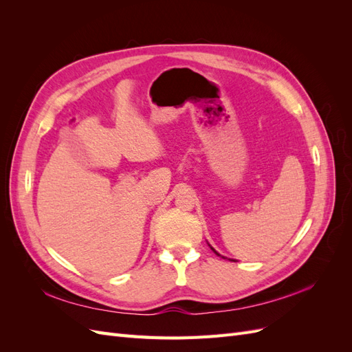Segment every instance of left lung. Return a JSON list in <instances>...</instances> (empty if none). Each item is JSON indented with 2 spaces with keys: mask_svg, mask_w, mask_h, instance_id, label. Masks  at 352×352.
<instances>
[{
  "mask_svg": "<svg viewBox=\"0 0 352 352\" xmlns=\"http://www.w3.org/2000/svg\"><path fill=\"white\" fill-rule=\"evenodd\" d=\"M211 250H212V251H214V252H216V254H217V255H220V254H219V252H217V251H216V250H214V248H211Z\"/></svg>",
  "mask_w": 352,
  "mask_h": 352,
  "instance_id": "8db88e82",
  "label": "left lung"
}]
</instances>
